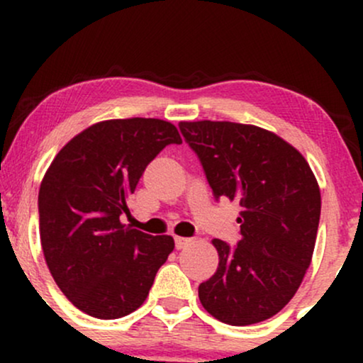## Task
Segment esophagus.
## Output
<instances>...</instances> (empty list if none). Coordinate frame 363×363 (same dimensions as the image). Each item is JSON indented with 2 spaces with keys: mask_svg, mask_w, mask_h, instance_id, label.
Segmentation results:
<instances>
[{
  "mask_svg": "<svg viewBox=\"0 0 363 363\" xmlns=\"http://www.w3.org/2000/svg\"><path fill=\"white\" fill-rule=\"evenodd\" d=\"M193 242V239H189V237H176V247L177 249H184Z\"/></svg>",
  "mask_w": 363,
  "mask_h": 363,
  "instance_id": "1",
  "label": "esophagus"
}]
</instances>
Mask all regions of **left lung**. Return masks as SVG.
Returning <instances> with one entry per match:
<instances>
[{
	"label": "left lung",
	"instance_id": "obj_1",
	"mask_svg": "<svg viewBox=\"0 0 363 363\" xmlns=\"http://www.w3.org/2000/svg\"><path fill=\"white\" fill-rule=\"evenodd\" d=\"M215 198L240 206V240L220 239L218 268L198 289L215 319L249 326L291 301L309 268L318 237L320 191L307 160L274 133L228 121H182Z\"/></svg>",
	"mask_w": 363,
	"mask_h": 363
}]
</instances>
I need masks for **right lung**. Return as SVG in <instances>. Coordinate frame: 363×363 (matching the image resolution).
<instances>
[{
  "label": "right lung",
  "instance_id": "add662e5",
  "mask_svg": "<svg viewBox=\"0 0 363 363\" xmlns=\"http://www.w3.org/2000/svg\"><path fill=\"white\" fill-rule=\"evenodd\" d=\"M177 128L153 118L91 124L60 150L39 189L40 244L54 281L74 307L119 319L147 301L174 251L170 235L126 227L129 196Z\"/></svg>",
  "mask_w": 363,
  "mask_h": 363
}]
</instances>
